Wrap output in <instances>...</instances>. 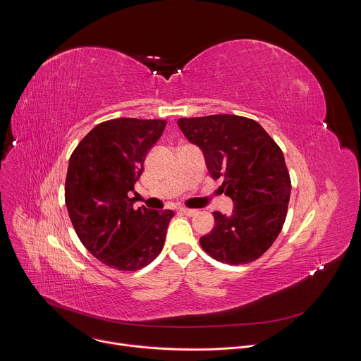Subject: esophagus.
Returning <instances> with one entry per match:
<instances>
[{
    "label": "esophagus",
    "instance_id": "obj_1",
    "mask_svg": "<svg viewBox=\"0 0 361 361\" xmlns=\"http://www.w3.org/2000/svg\"><path fill=\"white\" fill-rule=\"evenodd\" d=\"M180 213L184 214V216L192 217V216H195L198 212H197V210H191V209H180Z\"/></svg>",
    "mask_w": 361,
    "mask_h": 361
}]
</instances>
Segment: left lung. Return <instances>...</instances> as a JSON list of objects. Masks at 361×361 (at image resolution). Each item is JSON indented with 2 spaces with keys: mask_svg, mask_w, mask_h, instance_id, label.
I'll list each match as a JSON object with an SVG mask.
<instances>
[{
  "mask_svg": "<svg viewBox=\"0 0 361 361\" xmlns=\"http://www.w3.org/2000/svg\"><path fill=\"white\" fill-rule=\"evenodd\" d=\"M187 140L198 145L214 180L234 209L214 212V228L200 238L213 259L231 266L262 257L276 241L287 216L290 174L281 148L254 120L217 114L177 121Z\"/></svg>",
  "mask_w": 361,
  "mask_h": 361,
  "instance_id": "obj_1",
  "label": "left lung"
}]
</instances>
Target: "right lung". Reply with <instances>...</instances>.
<instances>
[{"label": "right lung", "instance_id": "obj_1", "mask_svg": "<svg viewBox=\"0 0 361 361\" xmlns=\"http://www.w3.org/2000/svg\"><path fill=\"white\" fill-rule=\"evenodd\" d=\"M166 120L114 118L95 126L70 157L66 204L84 247L106 266L135 271L161 252L171 210L133 207L134 184Z\"/></svg>", "mask_w": 361, "mask_h": 361}]
</instances>
